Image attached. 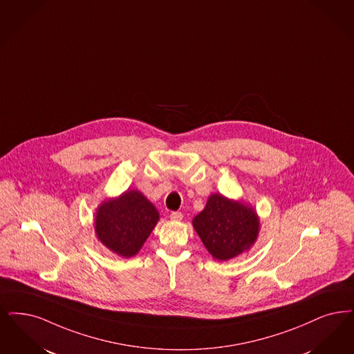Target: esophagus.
<instances>
[{
    "mask_svg": "<svg viewBox=\"0 0 354 354\" xmlns=\"http://www.w3.org/2000/svg\"><path fill=\"white\" fill-rule=\"evenodd\" d=\"M170 218L174 221H180L183 218V214H182V212H171Z\"/></svg>",
    "mask_w": 354,
    "mask_h": 354,
    "instance_id": "1",
    "label": "esophagus"
}]
</instances>
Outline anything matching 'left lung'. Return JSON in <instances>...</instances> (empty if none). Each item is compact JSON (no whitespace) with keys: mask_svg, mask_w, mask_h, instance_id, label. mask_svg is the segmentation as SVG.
<instances>
[{"mask_svg":"<svg viewBox=\"0 0 354 354\" xmlns=\"http://www.w3.org/2000/svg\"><path fill=\"white\" fill-rule=\"evenodd\" d=\"M194 227L208 252L218 261L241 254L254 243L259 221L254 211L242 203L213 194Z\"/></svg>","mask_w":354,"mask_h":354,"instance_id":"8db88e82","label":"left lung"}]
</instances>
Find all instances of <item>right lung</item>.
Returning a JSON list of instances; mask_svg holds the SVG:
<instances>
[{
    "label": "right lung",
    "mask_w": 354,
    "mask_h": 354,
    "mask_svg": "<svg viewBox=\"0 0 354 354\" xmlns=\"http://www.w3.org/2000/svg\"><path fill=\"white\" fill-rule=\"evenodd\" d=\"M159 218L156 207L138 191L105 201L96 216L99 240L115 254H137Z\"/></svg>",
    "instance_id": "1"
}]
</instances>
